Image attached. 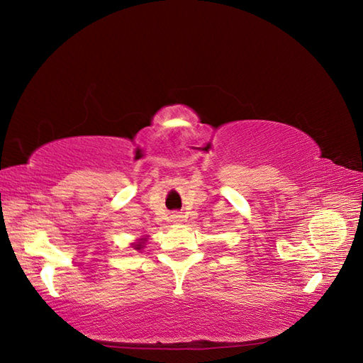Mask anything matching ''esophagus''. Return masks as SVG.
<instances>
[{"label": "esophagus", "instance_id": "obj_1", "mask_svg": "<svg viewBox=\"0 0 363 363\" xmlns=\"http://www.w3.org/2000/svg\"><path fill=\"white\" fill-rule=\"evenodd\" d=\"M182 214L181 213H171L169 214V223H174V224H179L182 223Z\"/></svg>", "mask_w": 363, "mask_h": 363}]
</instances>
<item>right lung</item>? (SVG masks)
Instances as JSON below:
<instances>
[{
    "label": "right lung",
    "instance_id": "right-lung-1",
    "mask_svg": "<svg viewBox=\"0 0 363 363\" xmlns=\"http://www.w3.org/2000/svg\"><path fill=\"white\" fill-rule=\"evenodd\" d=\"M143 243H144V240H140V242H138V243H133L134 250H140V248H143Z\"/></svg>",
    "mask_w": 363,
    "mask_h": 363
}]
</instances>
